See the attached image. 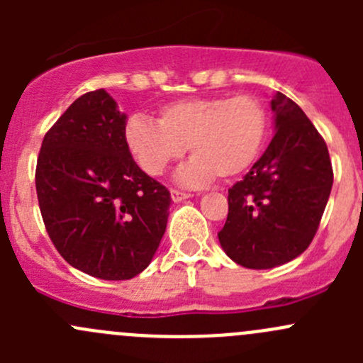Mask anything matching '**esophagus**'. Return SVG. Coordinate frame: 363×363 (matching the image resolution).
I'll use <instances>...</instances> for the list:
<instances>
[{"label":"esophagus","mask_w":363,"mask_h":363,"mask_svg":"<svg viewBox=\"0 0 363 363\" xmlns=\"http://www.w3.org/2000/svg\"><path fill=\"white\" fill-rule=\"evenodd\" d=\"M170 196L174 202H182V200L189 199V196H191V193L181 191V189H170Z\"/></svg>","instance_id":"1"}]
</instances>
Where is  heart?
Listing matches in <instances>:
<instances>
[{"instance_id": "obj_1", "label": "heart", "mask_w": 363, "mask_h": 363, "mask_svg": "<svg viewBox=\"0 0 363 363\" xmlns=\"http://www.w3.org/2000/svg\"><path fill=\"white\" fill-rule=\"evenodd\" d=\"M267 128L265 107L251 94L189 98L164 105L158 123L131 116L124 142L138 167L152 177L189 147L193 160L179 170L177 181L196 186L214 175L228 181L250 170L262 151Z\"/></svg>"}]
</instances>
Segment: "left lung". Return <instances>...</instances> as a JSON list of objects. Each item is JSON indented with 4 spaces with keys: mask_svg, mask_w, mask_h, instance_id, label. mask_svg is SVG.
<instances>
[{
    "mask_svg": "<svg viewBox=\"0 0 363 363\" xmlns=\"http://www.w3.org/2000/svg\"><path fill=\"white\" fill-rule=\"evenodd\" d=\"M276 135L242 181L228 189L223 251L247 269H272L309 247L330 196L327 144L302 108L277 93Z\"/></svg>",
    "mask_w": 363,
    "mask_h": 363,
    "instance_id": "1",
    "label": "left lung"
}]
</instances>
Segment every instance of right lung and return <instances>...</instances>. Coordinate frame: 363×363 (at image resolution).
I'll use <instances>...</instances> for the list:
<instances>
[{"mask_svg": "<svg viewBox=\"0 0 363 363\" xmlns=\"http://www.w3.org/2000/svg\"><path fill=\"white\" fill-rule=\"evenodd\" d=\"M124 126L111 94L91 91L47 131L36 161L50 240L69 265L105 281L131 279L151 263L172 202L135 163Z\"/></svg>", "mask_w": 363, "mask_h": 363, "instance_id": "obj_1", "label": "right lung"}]
</instances>
